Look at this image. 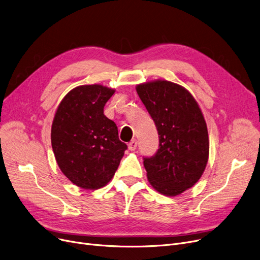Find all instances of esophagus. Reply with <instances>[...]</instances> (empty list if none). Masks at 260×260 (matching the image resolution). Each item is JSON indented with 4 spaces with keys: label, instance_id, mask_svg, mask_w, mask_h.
Returning a JSON list of instances; mask_svg holds the SVG:
<instances>
[{
    "label": "esophagus",
    "instance_id": "obj_1",
    "mask_svg": "<svg viewBox=\"0 0 260 260\" xmlns=\"http://www.w3.org/2000/svg\"><path fill=\"white\" fill-rule=\"evenodd\" d=\"M137 145H138V142H137V140H133V141H131L129 143H128V149L129 151H135L136 149V147H137Z\"/></svg>",
    "mask_w": 260,
    "mask_h": 260
}]
</instances>
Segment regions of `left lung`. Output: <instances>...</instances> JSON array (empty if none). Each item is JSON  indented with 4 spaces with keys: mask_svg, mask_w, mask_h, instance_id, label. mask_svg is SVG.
Instances as JSON below:
<instances>
[{
    "mask_svg": "<svg viewBox=\"0 0 260 260\" xmlns=\"http://www.w3.org/2000/svg\"><path fill=\"white\" fill-rule=\"evenodd\" d=\"M136 90L159 135L157 153L143 161L147 180L162 195H180L206 170L210 152L206 120L192 93L179 84L155 80L138 84Z\"/></svg>",
    "mask_w": 260,
    "mask_h": 260,
    "instance_id": "1",
    "label": "left lung"
}]
</instances>
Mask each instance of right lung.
<instances>
[{
    "label": "right lung",
    "mask_w": 260,
    "mask_h": 260,
    "mask_svg": "<svg viewBox=\"0 0 260 260\" xmlns=\"http://www.w3.org/2000/svg\"><path fill=\"white\" fill-rule=\"evenodd\" d=\"M115 89L80 85L60 102L51 125V146L61 172L85 189L105 186L114 177L127 145L103 109Z\"/></svg>",
    "instance_id": "obj_1"
}]
</instances>
